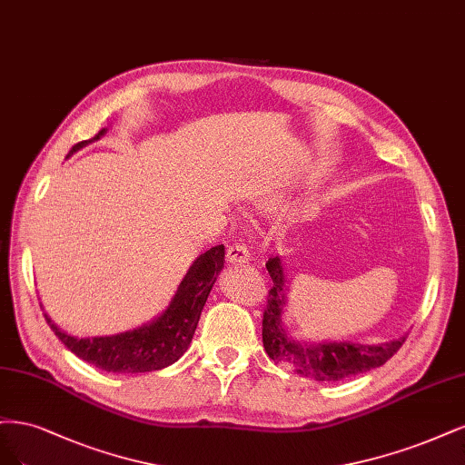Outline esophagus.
Instances as JSON below:
<instances>
[{
    "label": "esophagus",
    "mask_w": 465,
    "mask_h": 465,
    "mask_svg": "<svg viewBox=\"0 0 465 465\" xmlns=\"http://www.w3.org/2000/svg\"><path fill=\"white\" fill-rule=\"evenodd\" d=\"M230 264H245L249 261V251L243 245H232L226 252Z\"/></svg>",
    "instance_id": "1"
}]
</instances>
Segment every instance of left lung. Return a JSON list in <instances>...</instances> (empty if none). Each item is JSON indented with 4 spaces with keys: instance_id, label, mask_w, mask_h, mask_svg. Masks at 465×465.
Masks as SVG:
<instances>
[{
    "instance_id": "obj_1",
    "label": "left lung",
    "mask_w": 465,
    "mask_h": 465,
    "mask_svg": "<svg viewBox=\"0 0 465 465\" xmlns=\"http://www.w3.org/2000/svg\"><path fill=\"white\" fill-rule=\"evenodd\" d=\"M266 271L274 286L268 292V305L262 317L264 351L274 363L292 369L305 379L319 382L341 381L384 365L406 341V336L369 346L353 341H312L292 336L283 322V309L288 303L286 272L280 257L268 259Z\"/></svg>"
}]
</instances>
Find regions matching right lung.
<instances>
[{
  "label": "right lung",
  "mask_w": 465,
  "mask_h": 465,
  "mask_svg": "<svg viewBox=\"0 0 465 465\" xmlns=\"http://www.w3.org/2000/svg\"><path fill=\"white\" fill-rule=\"evenodd\" d=\"M106 131L108 127H104L96 137L74 144L67 158L86 144L100 141ZM223 254H226L223 245H216L199 254L189 266L183 280L179 282L170 305L156 319L133 328V331L112 336L79 338L62 331L48 317V312H44V317L69 351L102 371L134 374L166 369L187 351L208 293L223 268Z\"/></svg>",
  "instance_id": "1"
}]
</instances>
